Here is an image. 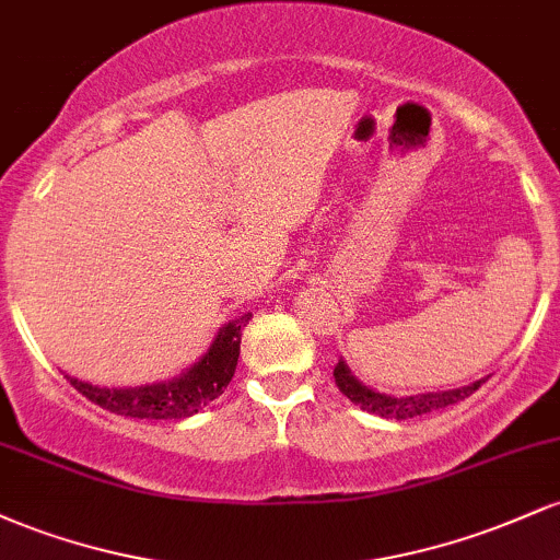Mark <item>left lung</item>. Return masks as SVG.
<instances>
[{"label":"left lung","mask_w":560,"mask_h":560,"mask_svg":"<svg viewBox=\"0 0 560 560\" xmlns=\"http://www.w3.org/2000/svg\"><path fill=\"white\" fill-rule=\"evenodd\" d=\"M334 382H337V387L342 395L350 397L355 405H361V408L369 410V413L382 416V419L402 421V419H416V416H423V413H434V410L447 408V405L466 400V397L474 395L487 378H481V382H474L460 389L427 392V395H413V397H395V395H382V392L365 387V384H361L350 374V369H347L345 361H339L334 365Z\"/></svg>","instance_id":"8db88e82"}]
</instances>
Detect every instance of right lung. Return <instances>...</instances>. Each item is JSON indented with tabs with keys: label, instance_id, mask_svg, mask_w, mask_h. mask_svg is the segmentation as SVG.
<instances>
[{
	"label": "right lung",
	"instance_id": "add662e5",
	"mask_svg": "<svg viewBox=\"0 0 560 560\" xmlns=\"http://www.w3.org/2000/svg\"><path fill=\"white\" fill-rule=\"evenodd\" d=\"M247 316L231 320L218 331L215 342L205 352L199 363L191 365L184 376L173 378L165 384H147V387L133 389H110V387H94V384L79 382V378L66 376L83 397L100 405V408L110 410V413L128 416V419H186L195 416L199 408L213 402L223 389L229 387L231 376L236 371L240 361V345L242 329L247 326Z\"/></svg>",
	"mask_w": 560,
	"mask_h": 560
}]
</instances>
